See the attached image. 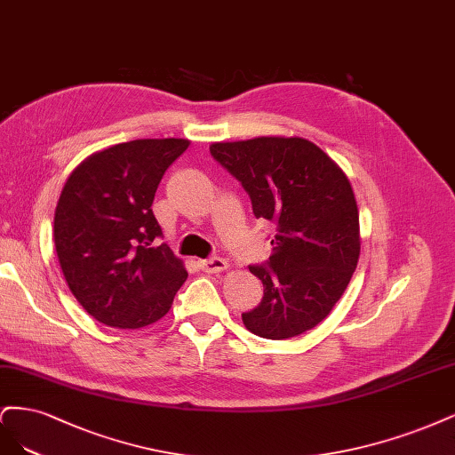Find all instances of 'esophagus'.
Returning a JSON list of instances; mask_svg holds the SVG:
<instances>
[{
  "instance_id": "obj_1",
  "label": "esophagus",
  "mask_w": 455,
  "mask_h": 455,
  "mask_svg": "<svg viewBox=\"0 0 455 455\" xmlns=\"http://www.w3.org/2000/svg\"><path fill=\"white\" fill-rule=\"evenodd\" d=\"M200 268L208 274H219V272H225L228 270V262L225 259H208V260H200Z\"/></svg>"
}]
</instances>
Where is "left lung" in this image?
I'll list each match as a JSON object with an SVG mask.
<instances>
[{
	"label": "left lung",
	"instance_id": "left-lung-1",
	"mask_svg": "<svg viewBox=\"0 0 455 455\" xmlns=\"http://www.w3.org/2000/svg\"><path fill=\"white\" fill-rule=\"evenodd\" d=\"M210 151L251 198L257 219L275 225L268 268L251 267L265 297L243 325L285 340L319 325L340 300L359 253V210L347 175L299 136L215 141Z\"/></svg>",
	"mask_w": 455,
	"mask_h": 455
}]
</instances>
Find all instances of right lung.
<instances>
[{"mask_svg": "<svg viewBox=\"0 0 455 455\" xmlns=\"http://www.w3.org/2000/svg\"><path fill=\"white\" fill-rule=\"evenodd\" d=\"M188 140H134L86 156L69 173L54 212V245L73 297L100 323L141 329L163 319L187 280L153 200Z\"/></svg>", "mask_w": 455, "mask_h": 455, "instance_id": "add662e5", "label": "right lung"}]
</instances>
